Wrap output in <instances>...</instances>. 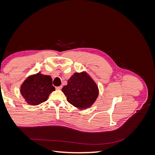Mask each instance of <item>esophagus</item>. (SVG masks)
Wrapping results in <instances>:
<instances>
[{
  "mask_svg": "<svg viewBox=\"0 0 155 155\" xmlns=\"http://www.w3.org/2000/svg\"><path fill=\"white\" fill-rule=\"evenodd\" d=\"M56 88V90H61V89L62 88V87L61 86H60V87H57L55 88Z\"/></svg>",
  "mask_w": 155,
  "mask_h": 155,
  "instance_id": "esophagus-1",
  "label": "esophagus"
}]
</instances>
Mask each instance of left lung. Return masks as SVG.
<instances>
[{"instance_id": "1", "label": "left lung", "mask_w": 155, "mask_h": 155, "mask_svg": "<svg viewBox=\"0 0 155 155\" xmlns=\"http://www.w3.org/2000/svg\"><path fill=\"white\" fill-rule=\"evenodd\" d=\"M62 92L70 104L81 110L91 107L99 95L97 85L86 72L74 73Z\"/></svg>"}]
</instances>
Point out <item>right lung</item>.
Segmentation results:
<instances>
[{"label":"right lung","instance_id":"add662e5","mask_svg":"<svg viewBox=\"0 0 155 155\" xmlns=\"http://www.w3.org/2000/svg\"><path fill=\"white\" fill-rule=\"evenodd\" d=\"M55 90L51 76L40 72L28 77L21 86V95L28 104L33 106L46 101Z\"/></svg>","mask_w":155,"mask_h":155}]
</instances>
